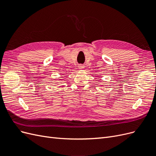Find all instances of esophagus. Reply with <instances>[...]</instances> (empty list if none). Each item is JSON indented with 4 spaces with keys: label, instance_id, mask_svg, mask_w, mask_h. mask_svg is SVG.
I'll list each match as a JSON object with an SVG mask.
<instances>
[{
    "label": "esophagus",
    "instance_id": "esophagus-1",
    "mask_svg": "<svg viewBox=\"0 0 156 156\" xmlns=\"http://www.w3.org/2000/svg\"><path fill=\"white\" fill-rule=\"evenodd\" d=\"M79 69H84V66L83 65H79Z\"/></svg>",
    "mask_w": 156,
    "mask_h": 156
}]
</instances>
